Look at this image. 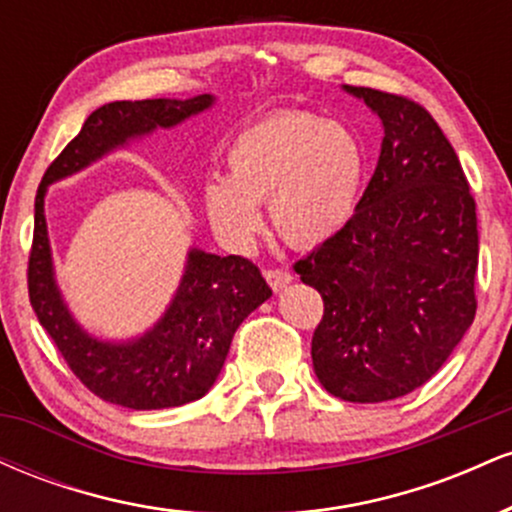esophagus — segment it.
Segmentation results:
<instances>
[{
	"label": "esophagus",
	"instance_id": "esophagus-1",
	"mask_svg": "<svg viewBox=\"0 0 512 512\" xmlns=\"http://www.w3.org/2000/svg\"><path fill=\"white\" fill-rule=\"evenodd\" d=\"M264 279L269 281V286H272L274 291H281L286 289V286L291 284V272L289 269H281V267H272V269H264Z\"/></svg>",
	"mask_w": 512,
	"mask_h": 512
}]
</instances>
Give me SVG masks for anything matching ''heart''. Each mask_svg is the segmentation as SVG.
I'll list each match as a JSON object with an SVG mask.
<instances>
[{
  "instance_id": "b5f03b06",
  "label": "heart",
  "mask_w": 512,
  "mask_h": 512,
  "mask_svg": "<svg viewBox=\"0 0 512 512\" xmlns=\"http://www.w3.org/2000/svg\"><path fill=\"white\" fill-rule=\"evenodd\" d=\"M226 178L204 182L216 231L245 243L260 226L257 204L286 243L308 248L351 221L368 175L361 137L308 110H286L245 125L226 149Z\"/></svg>"
}]
</instances>
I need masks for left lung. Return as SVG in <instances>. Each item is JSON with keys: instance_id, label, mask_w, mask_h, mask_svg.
<instances>
[{"instance_id": "obj_1", "label": "left lung", "mask_w": 512, "mask_h": 512, "mask_svg": "<svg viewBox=\"0 0 512 512\" xmlns=\"http://www.w3.org/2000/svg\"><path fill=\"white\" fill-rule=\"evenodd\" d=\"M383 120L378 166L337 236L293 264L320 291L313 368L344 402H387L438 373L477 315V202L421 103L346 86Z\"/></svg>"}]
</instances>
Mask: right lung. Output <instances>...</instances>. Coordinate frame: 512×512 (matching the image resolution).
<instances>
[{
    "mask_svg": "<svg viewBox=\"0 0 512 512\" xmlns=\"http://www.w3.org/2000/svg\"><path fill=\"white\" fill-rule=\"evenodd\" d=\"M214 98L192 101H115L86 117L84 127L45 170L35 195L33 245L28 252V298L64 363L93 395L127 409H166L204 397L221 373L233 334L272 296L255 262L240 255L192 250L173 305L137 342L108 344L88 337L64 308L52 279L43 199L50 182L72 175L127 139L173 127L202 113Z\"/></svg>",
    "mask_w": 512,
    "mask_h": 512,
    "instance_id": "add662e5",
    "label": "right lung"
}]
</instances>
